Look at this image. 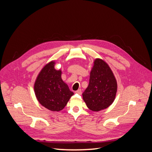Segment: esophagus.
<instances>
[{"instance_id":"1","label":"esophagus","mask_w":152,"mask_h":152,"mask_svg":"<svg viewBox=\"0 0 152 152\" xmlns=\"http://www.w3.org/2000/svg\"><path fill=\"white\" fill-rule=\"evenodd\" d=\"M75 93H77L78 94H82V90L80 89H78L77 91H75Z\"/></svg>"}]
</instances>
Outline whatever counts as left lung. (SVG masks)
I'll use <instances>...</instances> for the list:
<instances>
[{
  "label": "left lung",
  "instance_id": "obj_1",
  "mask_svg": "<svg viewBox=\"0 0 152 152\" xmlns=\"http://www.w3.org/2000/svg\"><path fill=\"white\" fill-rule=\"evenodd\" d=\"M117 89L116 79L108 64L96 59L90 73L89 86L82 93L87 107L94 112L108 108L113 102Z\"/></svg>",
  "mask_w": 152,
  "mask_h": 152
}]
</instances>
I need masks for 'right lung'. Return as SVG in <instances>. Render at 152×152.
Masks as SVG:
<instances>
[{
    "instance_id": "obj_1",
    "label": "right lung",
    "mask_w": 152,
    "mask_h": 152,
    "mask_svg": "<svg viewBox=\"0 0 152 152\" xmlns=\"http://www.w3.org/2000/svg\"><path fill=\"white\" fill-rule=\"evenodd\" d=\"M35 94L39 103L50 111L63 110L73 95L61 79V70L54 68V62L47 64L39 74L34 85Z\"/></svg>"
}]
</instances>
